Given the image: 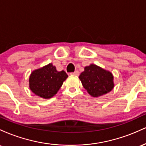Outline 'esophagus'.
Masks as SVG:
<instances>
[{
  "instance_id": "esophagus-1",
  "label": "esophagus",
  "mask_w": 146,
  "mask_h": 146,
  "mask_svg": "<svg viewBox=\"0 0 146 146\" xmlns=\"http://www.w3.org/2000/svg\"><path fill=\"white\" fill-rule=\"evenodd\" d=\"M71 75H75V76H78V75H80V73H79L78 71H75V72H73V73H71Z\"/></svg>"
}]
</instances>
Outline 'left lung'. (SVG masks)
<instances>
[{
    "label": "left lung",
    "instance_id": "obj_1",
    "mask_svg": "<svg viewBox=\"0 0 146 146\" xmlns=\"http://www.w3.org/2000/svg\"><path fill=\"white\" fill-rule=\"evenodd\" d=\"M79 78L84 88L93 97L106 94L114 87L112 73L95 64L86 66Z\"/></svg>",
    "mask_w": 146,
    "mask_h": 146
}]
</instances>
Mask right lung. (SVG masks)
Segmentation results:
<instances>
[{
	"instance_id": "1",
	"label": "right lung",
	"mask_w": 146,
	"mask_h": 146,
	"mask_svg": "<svg viewBox=\"0 0 146 146\" xmlns=\"http://www.w3.org/2000/svg\"><path fill=\"white\" fill-rule=\"evenodd\" d=\"M68 78L64 71H58L56 66L48 64L35 70L29 77V88L33 93L44 99H49L58 93L63 82Z\"/></svg>"
}]
</instances>
